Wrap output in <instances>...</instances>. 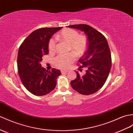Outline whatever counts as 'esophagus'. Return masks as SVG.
<instances>
[{"label": "esophagus", "mask_w": 133, "mask_h": 133, "mask_svg": "<svg viewBox=\"0 0 133 133\" xmlns=\"http://www.w3.org/2000/svg\"><path fill=\"white\" fill-rule=\"evenodd\" d=\"M67 72H68L67 70H61V73L62 74H66Z\"/></svg>", "instance_id": "esophagus-1"}]
</instances>
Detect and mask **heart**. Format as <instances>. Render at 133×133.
<instances>
[{
    "instance_id": "obj_1",
    "label": "heart",
    "mask_w": 133,
    "mask_h": 133,
    "mask_svg": "<svg viewBox=\"0 0 133 133\" xmlns=\"http://www.w3.org/2000/svg\"><path fill=\"white\" fill-rule=\"evenodd\" d=\"M57 38L66 42L70 45V50H71L77 56H81L84 53L87 48V38L84 36H79L76 30L66 28L57 35ZM56 42L54 38L50 39L49 42V50L50 52L55 50ZM75 59V56L72 53L60 54L54 58V64L62 69H65L70 66Z\"/></svg>"
}]
</instances>
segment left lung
Instances as JSON below:
<instances>
[{
	"instance_id": "8db88e82",
	"label": "left lung",
	"mask_w": 133,
	"mask_h": 133,
	"mask_svg": "<svg viewBox=\"0 0 133 133\" xmlns=\"http://www.w3.org/2000/svg\"><path fill=\"white\" fill-rule=\"evenodd\" d=\"M84 32L87 36L88 47L78 62L86 67L84 74L75 71L77 76L71 82L72 88L84 95L93 94L101 88L105 83L111 69L112 59L110 51L106 38L86 24H75L68 26Z\"/></svg>"
}]
</instances>
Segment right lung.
<instances>
[{"label":"right lung","instance_id":"right-lung-1","mask_svg":"<svg viewBox=\"0 0 133 133\" xmlns=\"http://www.w3.org/2000/svg\"><path fill=\"white\" fill-rule=\"evenodd\" d=\"M62 28H43L33 31L20 45L17 55L18 75L25 87L36 96H44L55 88L60 70H46L40 62L49 53V42L55 33Z\"/></svg>","mask_w":133,"mask_h":133}]
</instances>
